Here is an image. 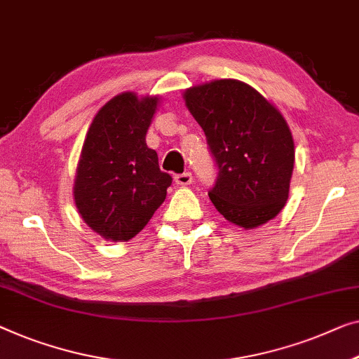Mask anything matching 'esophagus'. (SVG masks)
I'll return each instance as SVG.
<instances>
[{
  "label": "esophagus",
  "mask_w": 359,
  "mask_h": 359,
  "mask_svg": "<svg viewBox=\"0 0 359 359\" xmlns=\"http://www.w3.org/2000/svg\"><path fill=\"white\" fill-rule=\"evenodd\" d=\"M175 183L178 186H189L192 183V175L189 173H181L175 176Z\"/></svg>",
  "instance_id": "34e87169"
}]
</instances>
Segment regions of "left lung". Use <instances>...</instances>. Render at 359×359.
<instances>
[{
    "mask_svg": "<svg viewBox=\"0 0 359 359\" xmlns=\"http://www.w3.org/2000/svg\"><path fill=\"white\" fill-rule=\"evenodd\" d=\"M183 98L217 162L218 178L209 191L215 209L244 230L277 217L294 167L293 136L278 108L236 79L192 86Z\"/></svg>",
    "mask_w": 359,
    "mask_h": 359,
    "instance_id": "8db88e82",
    "label": "left lung"
}]
</instances>
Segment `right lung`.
Returning <instances> with one entry per match:
<instances>
[{"mask_svg":"<svg viewBox=\"0 0 359 359\" xmlns=\"http://www.w3.org/2000/svg\"><path fill=\"white\" fill-rule=\"evenodd\" d=\"M158 103V95L118 93L86 134L72 196L82 220L105 241L136 236L167 197L171 176L145 144Z\"/></svg>","mask_w":359,"mask_h":359,"instance_id":"add662e5","label":"right lung"}]
</instances>
